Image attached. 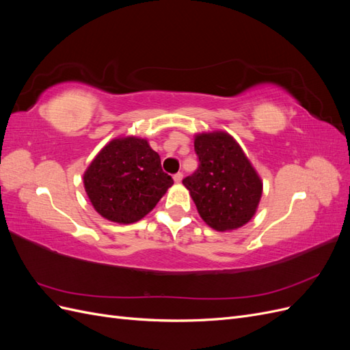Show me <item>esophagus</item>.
Here are the masks:
<instances>
[{"instance_id": "34e87169", "label": "esophagus", "mask_w": 350, "mask_h": 350, "mask_svg": "<svg viewBox=\"0 0 350 350\" xmlns=\"http://www.w3.org/2000/svg\"><path fill=\"white\" fill-rule=\"evenodd\" d=\"M183 178H184V175H183L181 172H178V174H175V175H174V181H175L176 184H179V183L183 181Z\"/></svg>"}]
</instances>
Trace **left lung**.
I'll return each instance as SVG.
<instances>
[{
	"label": "left lung",
	"instance_id": "1",
	"mask_svg": "<svg viewBox=\"0 0 350 350\" xmlns=\"http://www.w3.org/2000/svg\"><path fill=\"white\" fill-rule=\"evenodd\" d=\"M194 149L200 166L183 184L200 217L217 232L247 225L258 208L262 181L239 143L217 130L196 134Z\"/></svg>",
	"mask_w": 350,
	"mask_h": 350
}]
</instances>
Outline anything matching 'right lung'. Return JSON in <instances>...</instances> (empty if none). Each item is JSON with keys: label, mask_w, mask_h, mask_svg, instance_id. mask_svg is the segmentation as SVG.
I'll use <instances>...</instances> for the list:
<instances>
[{"label": "right lung", "mask_w": 350, "mask_h": 350, "mask_svg": "<svg viewBox=\"0 0 350 350\" xmlns=\"http://www.w3.org/2000/svg\"><path fill=\"white\" fill-rule=\"evenodd\" d=\"M93 208L120 225L139 221L156 207L174 179L162 171L146 139L121 135L102 147L83 174Z\"/></svg>", "instance_id": "obj_1"}]
</instances>
